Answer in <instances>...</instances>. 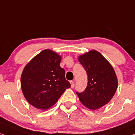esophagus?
I'll use <instances>...</instances> for the list:
<instances>
[{"label":"esophagus","mask_w":135,"mask_h":135,"mask_svg":"<svg viewBox=\"0 0 135 135\" xmlns=\"http://www.w3.org/2000/svg\"><path fill=\"white\" fill-rule=\"evenodd\" d=\"M70 84H71V88H74L75 87L74 81H70Z\"/></svg>","instance_id":"34e87169"}]
</instances>
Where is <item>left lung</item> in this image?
Returning <instances> with one entry per match:
<instances>
[{
	"label": "left lung",
	"instance_id": "1",
	"mask_svg": "<svg viewBox=\"0 0 135 135\" xmlns=\"http://www.w3.org/2000/svg\"><path fill=\"white\" fill-rule=\"evenodd\" d=\"M79 61L87 72L88 82L84 91L76 93L86 108L97 109L114 96L118 88L116 73L109 62L96 50L79 56Z\"/></svg>",
	"mask_w": 135,
	"mask_h": 135
}]
</instances>
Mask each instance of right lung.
Returning <instances> with one entry per match:
<instances>
[{
    "instance_id": "1",
    "label": "right lung",
    "mask_w": 135,
    "mask_h": 135,
    "mask_svg": "<svg viewBox=\"0 0 135 135\" xmlns=\"http://www.w3.org/2000/svg\"><path fill=\"white\" fill-rule=\"evenodd\" d=\"M61 57L50 50H45L26 65L21 85L26 99L32 106L45 110L51 108L70 84L65 70L60 66Z\"/></svg>"
}]
</instances>
